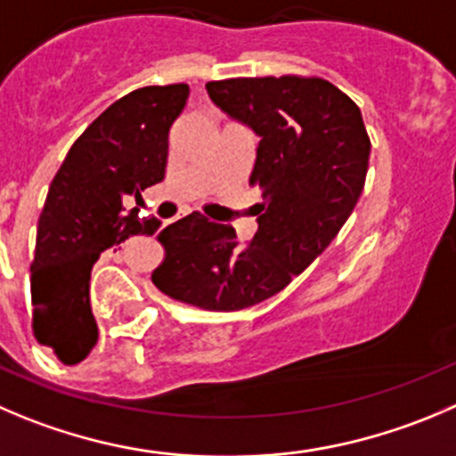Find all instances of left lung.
I'll use <instances>...</instances> for the list:
<instances>
[{
  "label": "left lung",
  "instance_id": "8db88e82",
  "mask_svg": "<svg viewBox=\"0 0 456 456\" xmlns=\"http://www.w3.org/2000/svg\"><path fill=\"white\" fill-rule=\"evenodd\" d=\"M221 111L259 136L248 244L228 224L181 219L159 235L151 281L206 311H240L290 284L336 240L365 188L371 142L358 105L322 77H231L206 85Z\"/></svg>",
  "mask_w": 456,
  "mask_h": 456
}]
</instances>
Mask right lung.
Returning a JSON list of instances; mask_svg holds the SVG:
<instances>
[{
	"instance_id": "add662e5",
	"label": "right lung",
	"mask_w": 456,
	"mask_h": 456,
	"mask_svg": "<svg viewBox=\"0 0 456 456\" xmlns=\"http://www.w3.org/2000/svg\"><path fill=\"white\" fill-rule=\"evenodd\" d=\"M188 95V85L142 86L123 95L82 132L51 181L37 221L30 300L37 342L64 365L85 361L98 342L89 280L102 250L159 231V219H141L123 201L166 179L167 134ZM192 216L201 215L185 219Z\"/></svg>"
}]
</instances>
